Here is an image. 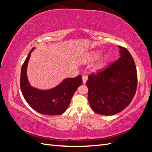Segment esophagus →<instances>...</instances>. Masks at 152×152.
I'll use <instances>...</instances> for the list:
<instances>
[{
    "label": "esophagus",
    "instance_id": "esophagus-1",
    "mask_svg": "<svg viewBox=\"0 0 152 152\" xmlns=\"http://www.w3.org/2000/svg\"><path fill=\"white\" fill-rule=\"evenodd\" d=\"M87 80V76L85 75H82V82H83V84H86V83Z\"/></svg>",
    "mask_w": 152,
    "mask_h": 152
}]
</instances>
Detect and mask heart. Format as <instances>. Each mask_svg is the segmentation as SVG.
I'll list each match as a JSON object with an SVG mask.
<instances>
[{
  "mask_svg": "<svg viewBox=\"0 0 152 152\" xmlns=\"http://www.w3.org/2000/svg\"><path fill=\"white\" fill-rule=\"evenodd\" d=\"M100 54H101V52H99V51H94V52H93V53H91L90 54L89 57L92 59H97V58H98L99 57Z\"/></svg>",
  "mask_w": 152,
  "mask_h": 152,
  "instance_id": "heart-1",
  "label": "heart"
}]
</instances>
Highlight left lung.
<instances>
[{"mask_svg":"<svg viewBox=\"0 0 152 152\" xmlns=\"http://www.w3.org/2000/svg\"><path fill=\"white\" fill-rule=\"evenodd\" d=\"M121 56L103 70L89 75L88 100L96 113L113 115L125 109L135 95L137 75L135 63L128 50L122 46Z\"/></svg>","mask_w":152,"mask_h":152,"instance_id":"obj_1","label":"left lung"}]
</instances>
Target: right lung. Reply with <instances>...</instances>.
Listing matches in <instances>:
<instances>
[{"label": "right lung", "mask_w": 152, "mask_h": 152, "mask_svg": "<svg viewBox=\"0 0 152 152\" xmlns=\"http://www.w3.org/2000/svg\"><path fill=\"white\" fill-rule=\"evenodd\" d=\"M32 49L21 67L20 88L23 96L30 107L45 115H58L65 112L70 103L73 95L82 84L81 75L67 78L61 84L49 90L43 91L31 87L27 79L26 68Z\"/></svg>", "instance_id": "add662e5"}]
</instances>
